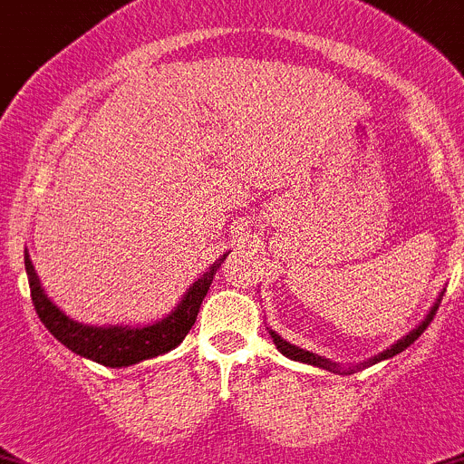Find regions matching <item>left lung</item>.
Masks as SVG:
<instances>
[{
	"instance_id": "obj_1",
	"label": "left lung",
	"mask_w": 464,
	"mask_h": 464,
	"mask_svg": "<svg viewBox=\"0 0 464 464\" xmlns=\"http://www.w3.org/2000/svg\"><path fill=\"white\" fill-rule=\"evenodd\" d=\"M442 295H444V290L440 292V295H438V299H435V304L430 305V310H429V313H426V317L421 319V322L417 324V326L412 328L411 333H406V335H403L401 340H397V342H394V344H390L388 349H383V352H381V353H376V356H372L370 361L361 362V365H356V367H346V370H344V367H340V362H333V361H328V358H324V356H317V353H313V352H305V349H301V346H296V344H290V342H287V340H283V337L278 335L276 331H272V328H269V326H267V331H269V335H272V340H274V344H276V349H278V352L283 353V356L292 358V361L305 362V365L322 367V370H328V372H333V374H353V372L362 370V367L376 365V362H381V361H388V358H392V356H397V353L406 352L408 346H411L412 342H415L417 337H420L421 333L426 331V326H429V324H430V319H433V314L438 313V308H440V301H442Z\"/></svg>"
}]
</instances>
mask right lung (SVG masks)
Returning a JSON list of instances; mask_svg holds the SVG:
<instances>
[{"label":"right lung","mask_w":464,"mask_h":464,"mask_svg":"<svg viewBox=\"0 0 464 464\" xmlns=\"http://www.w3.org/2000/svg\"><path fill=\"white\" fill-rule=\"evenodd\" d=\"M227 256L228 251L219 256L199 278H195V283L188 287L172 313L165 314L163 319L145 324V326H111V324L108 326H90V324L76 322L49 299L44 287L40 285L29 251H24V267L26 276H29L31 299H34L35 313H38L44 328L76 356H83L88 361L115 370V367L138 365V362L150 361V358L163 356V353L172 352L174 346L181 344L183 337L195 324L201 301L208 295L215 272L222 267Z\"/></svg>","instance_id":"add662e5"}]
</instances>
